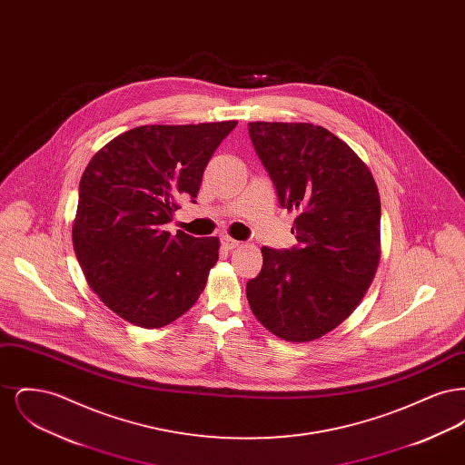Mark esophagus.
Returning <instances> with one entry per match:
<instances>
[{"instance_id":"obj_1","label":"esophagus","mask_w":465,"mask_h":465,"mask_svg":"<svg viewBox=\"0 0 465 465\" xmlns=\"http://www.w3.org/2000/svg\"><path fill=\"white\" fill-rule=\"evenodd\" d=\"M222 245L226 251H232V249H237V247L241 245V242L235 241V239H232V237H223Z\"/></svg>"}]
</instances>
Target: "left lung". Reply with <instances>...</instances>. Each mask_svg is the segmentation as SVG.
<instances>
[{
    "instance_id": "obj_1",
    "label": "left lung",
    "mask_w": 465,
    "mask_h": 465,
    "mask_svg": "<svg viewBox=\"0 0 465 465\" xmlns=\"http://www.w3.org/2000/svg\"><path fill=\"white\" fill-rule=\"evenodd\" d=\"M252 146L281 207L298 216L286 251L263 247L245 294L275 336L303 343L341 324L373 282L380 262V195L354 150L313 124L251 122Z\"/></svg>"
}]
</instances>
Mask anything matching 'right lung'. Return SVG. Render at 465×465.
I'll list each match as a JSON object with an SVG mask.
<instances>
[{"mask_svg":"<svg viewBox=\"0 0 465 465\" xmlns=\"http://www.w3.org/2000/svg\"><path fill=\"white\" fill-rule=\"evenodd\" d=\"M237 122L143 125L116 135L80 181L73 245L90 289L134 326L153 330L192 309L220 241L162 226L199 193L203 169Z\"/></svg>","mask_w":465,"mask_h":465,"instance_id":"1","label":"right lung"}]
</instances>
